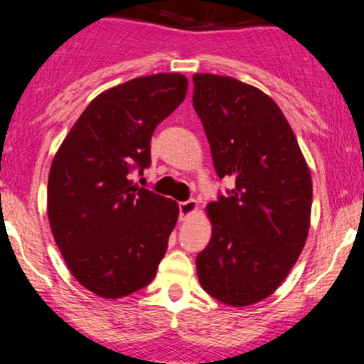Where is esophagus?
<instances>
[{
  "mask_svg": "<svg viewBox=\"0 0 364 364\" xmlns=\"http://www.w3.org/2000/svg\"><path fill=\"white\" fill-rule=\"evenodd\" d=\"M196 208H198V203H196L195 200H186V202H181L179 203V217H181V219H186V217L195 214Z\"/></svg>",
  "mask_w": 364,
  "mask_h": 364,
  "instance_id": "esophagus-1",
  "label": "esophagus"
}]
</instances>
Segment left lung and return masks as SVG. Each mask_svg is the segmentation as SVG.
<instances>
[{"label": "left lung", "instance_id": "obj_1", "mask_svg": "<svg viewBox=\"0 0 364 364\" xmlns=\"http://www.w3.org/2000/svg\"><path fill=\"white\" fill-rule=\"evenodd\" d=\"M193 107L219 178L235 188L207 205L212 237L196 257L202 287L229 306L274 294L310 229L311 174L272 97L232 77L193 75Z\"/></svg>", "mask_w": 364, "mask_h": 364}]
</instances>
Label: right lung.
Segmentation results:
<instances>
[{"label":"right lung","instance_id":"1","mask_svg":"<svg viewBox=\"0 0 364 364\" xmlns=\"http://www.w3.org/2000/svg\"><path fill=\"white\" fill-rule=\"evenodd\" d=\"M181 73H157L104 90L53 159L48 217L66 267L85 289L116 299L156 277L178 223L174 200L133 185L150 164L154 129L185 101Z\"/></svg>","mask_w":364,"mask_h":364}]
</instances>
